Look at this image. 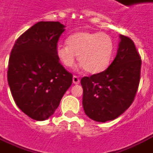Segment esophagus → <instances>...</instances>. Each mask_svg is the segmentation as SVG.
<instances>
[{
	"label": "esophagus",
	"mask_w": 153,
	"mask_h": 153,
	"mask_svg": "<svg viewBox=\"0 0 153 153\" xmlns=\"http://www.w3.org/2000/svg\"><path fill=\"white\" fill-rule=\"evenodd\" d=\"M80 82V78L77 76H73V83L78 84Z\"/></svg>",
	"instance_id": "34e87169"
}]
</instances>
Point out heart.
<instances>
[{
	"label": "heart",
	"mask_w": 153,
	"mask_h": 153,
	"mask_svg": "<svg viewBox=\"0 0 153 153\" xmlns=\"http://www.w3.org/2000/svg\"><path fill=\"white\" fill-rule=\"evenodd\" d=\"M112 37L100 32H78L67 39V45L56 47V56L65 68L73 67L76 57L84 69L91 74H98L107 69L114 53Z\"/></svg>",
	"instance_id": "obj_1"
}]
</instances>
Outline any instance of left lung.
Segmentation results:
<instances>
[{
	"label": "left lung",
	"instance_id": "1",
	"mask_svg": "<svg viewBox=\"0 0 153 153\" xmlns=\"http://www.w3.org/2000/svg\"><path fill=\"white\" fill-rule=\"evenodd\" d=\"M114 60L103 72L83 76L82 106L98 122L113 120L133 103L141 79V55L131 39L120 35Z\"/></svg>",
	"mask_w": 153,
	"mask_h": 153
}]
</instances>
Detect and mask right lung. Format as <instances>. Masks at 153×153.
Returning a JSON list of instances; mask_svg holds the SVG:
<instances>
[{"label": "right lung", "instance_id": "1", "mask_svg": "<svg viewBox=\"0 0 153 153\" xmlns=\"http://www.w3.org/2000/svg\"><path fill=\"white\" fill-rule=\"evenodd\" d=\"M64 31L59 22H39L17 39L11 51L10 90L17 107L33 120L50 117L72 83L73 76L55 53Z\"/></svg>", "mask_w": 153, "mask_h": 153}]
</instances>
